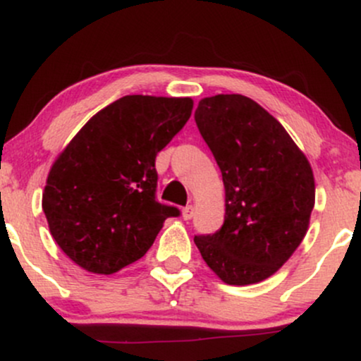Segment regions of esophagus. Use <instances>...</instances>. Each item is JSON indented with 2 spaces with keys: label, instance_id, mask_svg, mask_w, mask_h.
Here are the masks:
<instances>
[{
  "label": "esophagus",
  "instance_id": "1",
  "mask_svg": "<svg viewBox=\"0 0 361 361\" xmlns=\"http://www.w3.org/2000/svg\"><path fill=\"white\" fill-rule=\"evenodd\" d=\"M193 214H195V209H193V205H188V207H185V209L181 210V217H183L185 221H190V219L193 217Z\"/></svg>",
  "mask_w": 361,
  "mask_h": 361
}]
</instances>
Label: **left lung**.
Returning <instances> with one entry per match:
<instances>
[{"instance_id": "left-lung-1", "label": "left lung", "mask_w": 361, "mask_h": 361, "mask_svg": "<svg viewBox=\"0 0 361 361\" xmlns=\"http://www.w3.org/2000/svg\"><path fill=\"white\" fill-rule=\"evenodd\" d=\"M195 122L221 168L226 217L221 229L193 241L222 281L258 283L307 233L316 198L312 168L279 120L243 94L204 98Z\"/></svg>"}]
</instances>
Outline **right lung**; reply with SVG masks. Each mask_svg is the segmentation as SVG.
Returning a JSON list of instances; mask_svg holds the SVG:
<instances>
[{
  "label": "right lung",
  "mask_w": 361,
  "mask_h": 361,
  "mask_svg": "<svg viewBox=\"0 0 361 361\" xmlns=\"http://www.w3.org/2000/svg\"><path fill=\"white\" fill-rule=\"evenodd\" d=\"M190 98L127 94L93 115L52 164L49 229L86 271L111 275L146 255L176 207L156 200L157 152L192 115Z\"/></svg>",
  "instance_id": "right-lung-1"
}]
</instances>
